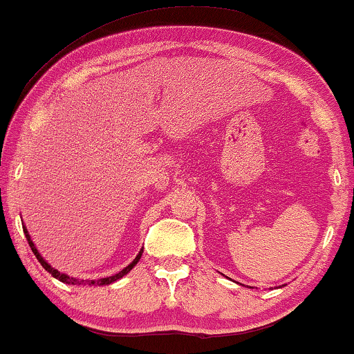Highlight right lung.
<instances>
[{"instance_id": "add662e5", "label": "right lung", "mask_w": 354, "mask_h": 354, "mask_svg": "<svg viewBox=\"0 0 354 354\" xmlns=\"http://www.w3.org/2000/svg\"><path fill=\"white\" fill-rule=\"evenodd\" d=\"M24 229V234H26V239H27V241H28V245H30V248H32V251H33V254L37 256V259L40 261V264L43 266V268H45L48 272H50L53 277L55 279H57V280H61V282H64V283H69V285H109V283H113V282H115V280H119V279H122L125 274L127 272H130V270H132V268L135 264L138 263L140 261V258H142V253H143V250L140 251V253L137 254V258H135L132 263H130L127 268L125 269H122L120 270V272H118L115 275H111V277H104V279H98V280H82V279H74V277H69V275H66V274H61L59 270H56V269H53L50 264L46 263L45 259L41 258L40 256V253H38L37 251V248H35V245H33V241L30 240V235H28V232H27V229L26 227H22Z\"/></svg>"}]
</instances>
